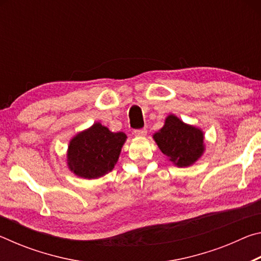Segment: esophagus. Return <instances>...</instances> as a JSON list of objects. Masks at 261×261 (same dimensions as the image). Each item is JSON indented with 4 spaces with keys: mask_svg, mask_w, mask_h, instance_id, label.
Wrapping results in <instances>:
<instances>
[{
    "mask_svg": "<svg viewBox=\"0 0 261 261\" xmlns=\"http://www.w3.org/2000/svg\"><path fill=\"white\" fill-rule=\"evenodd\" d=\"M147 134L146 129H140V130H136L135 131V136L136 137H145Z\"/></svg>",
    "mask_w": 261,
    "mask_h": 261,
    "instance_id": "obj_1",
    "label": "esophagus"
}]
</instances>
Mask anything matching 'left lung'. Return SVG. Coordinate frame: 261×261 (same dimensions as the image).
<instances>
[{
    "label": "left lung",
    "instance_id": "8db88e82",
    "mask_svg": "<svg viewBox=\"0 0 261 261\" xmlns=\"http://www.w3.org/2000/svg\"><path fill=\"white\" fill-rule=\"evenodd\" d=\"M160 151L174 166L187 168L205 153V135L200 127L184 123L174 114L166 117L165 124L153 135Z\"/></svg>",
    "mask_w": 261,
    "mask_h": 261
}]
</instances>
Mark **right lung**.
Returning <instances> with one entry per match:
<instances>
[{
  "instance_id": "obj_1",
  "label": "right lung",
  "mask_w": 261,
  "mask_h": 261,
  "mask_svg": "<svg viewBox=\"0 0 261 261\" xmlns=\"http://www.w3.org/2000/svg\"><path fill=\"white\" fill-rule=\"evenodd\" d=\"M124 132H113L95 122L74 135L67 149V166L78 177L95 179L113 170L126 141Z\"/></svg>"
}]
</instances>
